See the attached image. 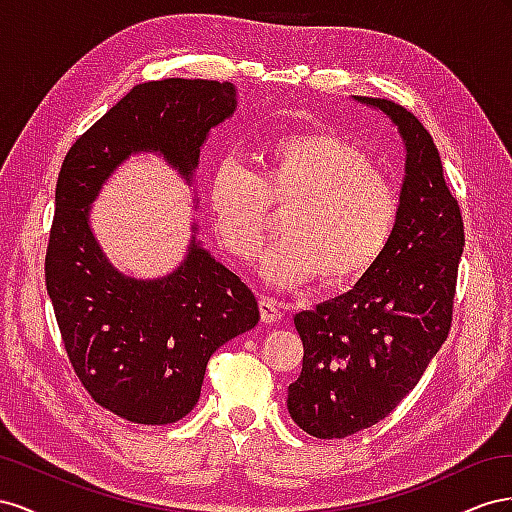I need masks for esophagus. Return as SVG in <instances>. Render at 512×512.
Wrapping results in <instances>:
<instances>
[{
  "instance_id": "esophagus-1",
  "label": "esophagus",
  "mask_w": 512,
  "mask_h": 512,
  "mask_svg": "<svg viewBox=\"0 0 512 512\" xmlns=\"http://www.w3.org/2000/svg\"><path fill=\"white\" fill-rule=\"evenodd\" d=\"M259 313H261V321H266V324H274V321H279L283 317V304L274 298H261Z\"/></svg>"
}]
</instances>
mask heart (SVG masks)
<instances>
[{"mask_svg":"<svg viewBox=\"0 0 512 512\" xmlns=\"http://www.w3.org/2000/svg\"><path fill=\"white\" fill-rule=\"evenodd\" d=\"M257 163L251 171L223 158L208 182L212 225L233 257H257L272 210H285L283 238L259 264L268 285L289 289L319 276L341 287L379 264L397 231L401 199L358 143L332 130H304L266 143Z\"/></svg>","mask_w":512,"mask_h":512,"instance_id":"b5f03b06","label":"heart"}]
</instances>
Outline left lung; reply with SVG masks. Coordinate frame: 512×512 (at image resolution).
Segmentation results:
<instances>
[{
    "instance_id": "left-lung-1",
    "label": "left lung",
    "mask_w": 512,
    "mask_h": 512,
    "mask_svg": "<svg viewBox=\"0 0 512 512\" xmlns=\"http://www.w3.org/2000/svg\"><path fill=\"white\" fill-rule=\"evenodd\" d=\"M354 98L399 128L405 178L399 225L379 264L347 294L294 317L304 358L287 410L319 440L373 427L414 390L448 337L465 246L459 203L427 128L397 102Z\"/></svg>"
}]
</instances>
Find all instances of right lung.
<instances>
[{
	"mask_svg": "<svg viewBox=\"0 0 512 512\" xmlns=\"http://www.w3.org/2000/svg\"><path fill=\"white\" fill-rule=\"evenodd\" d=\"M236 105L231 83H139L72 143L57 175L45 257L57 326L90 397L137 425H169L191 412L210 356L257 326L259 306L195 236L182 264L163 279L139 281L115 270L92 233V201L109 175L141 152H158L193 184L201 145Z\"/></svg>",
	"mask_w": 512,
	"mask_h": 512,
	"instance_id": "add662e5",
	"label": "right lung"
}]
</instances>
